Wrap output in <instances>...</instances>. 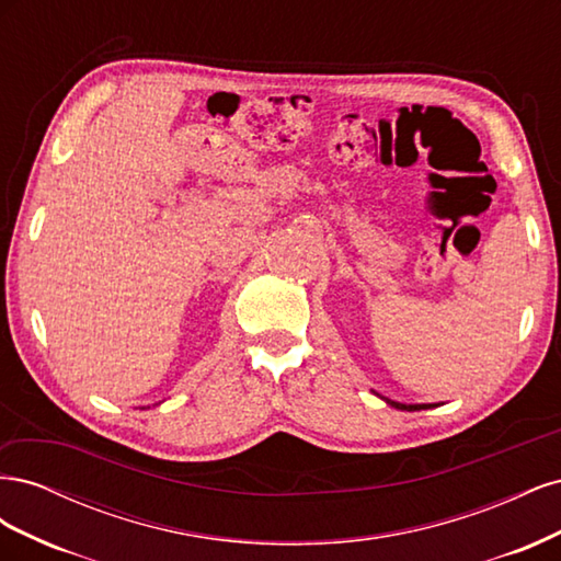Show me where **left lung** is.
<instances>
[{
	"label": "left lung",
	"mask_w": 561,
	"mask_h": 561,
	"mask_svg": "<svg viewBox=\"0 0 561 561\" xmlns=\"http://www.w3.org/2000/svg\"><path fill=\"white\" fill-rule=\"evenodd\" d=\"M386 402L390 404V407H396V410H404V412H416V410H428L431 404H402V402H396V400H388L386 398Z\"/></svg>",
	"instance_id": "left-lung-1"
}]
</instances>
